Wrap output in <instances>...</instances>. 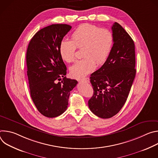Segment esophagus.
<instances>
[{
	"mask_svg": "<svg viewBox=\"0 0 158 158\" xmlns=\"http://www.w3.org/2000/svg\"><path fill=\"white\" fill-rule=\"evenodd\" d=\"M79 81L80 82H88L89 81V78L86 77V78H84V79H80Z\"/></svg>",
	"mask_w": 158,
	"mask_h": 158,
	"instance_id": "obj_1",
	"label": "esophagus"
}]
</instances>
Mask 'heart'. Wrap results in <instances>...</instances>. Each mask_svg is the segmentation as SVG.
<instances>
[{
	"label": "heart",
	"instance_id": "obj_1",
	"mask_svg": "<svg viewBox=\"0 0 158 158\" xmlns=\"http://www.w3.org/2000/svg\"><path fill=\"white\" fill-rule=\"evenodd\" d=\"M73 40L64 39L59 45V53L67 62H73L76 51L82 48L84 59L76 61L71 67L72 77L82 78L93 72L96 64L101 65L108 58L114 44V35L106 28L91 24L79 26L72 34Z\"/></svg>",
	"mask_w": 158,
	"mask_h": 158
}]
</instances>
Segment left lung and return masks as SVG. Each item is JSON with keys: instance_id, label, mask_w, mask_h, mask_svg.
Listing matches in <instances>:
<instances>
[{"instance_id": "left-lung-1", "label": "left lung", "mask_w": 158, "mask_h": 158, "mask_svg": "<svg viewBox=\"0 0 158 158\" xmlns=\"http://www.w3.org/2000/svg\"><path fill=\"white\" fill-rule=\"evenodd\" d=\"M111 29L114 44L110 53L90 77L94 94L88 106L95 115L103 119L115 116L123 107L136 73L133 40L118 22Z\"/></svg>"}]
</instances>
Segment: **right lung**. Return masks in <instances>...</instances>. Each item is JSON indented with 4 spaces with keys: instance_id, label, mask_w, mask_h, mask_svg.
Wrapping results in <instances>:
<instances>
[{
    "instance_id": "obj_1",
    "label": "right lung",
    "mask_w": 158,
    "mask_h": 158,
    "mask_svg": "<svg viewBox=\"0 0 158 158\" xmlns=\"http://www.w3.org/2000/svg\"><path fill=\"white\" fill-rule=\"evenodd\" d=\"M72 27L52 24L31 39L26 63L31 98L40 114L55 118L65 111L70 92L77 81L66 78L67 68L59 53V45Z\"/></svg>"
}]
</instances>
